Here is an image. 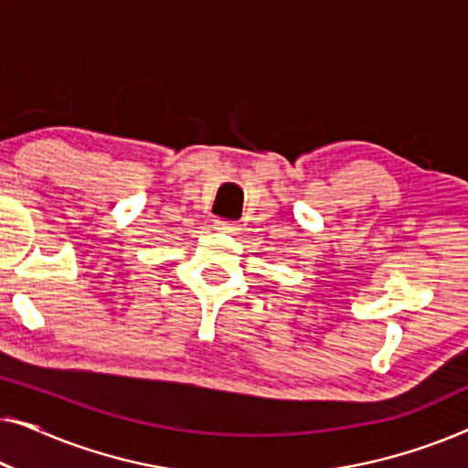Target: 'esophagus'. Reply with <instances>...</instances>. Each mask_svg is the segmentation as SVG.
<instances>
[{"instance_id": "obj_1", "label": "esophagus", "mask_w": 468, "mask_h": 468, "mask_svg": "<svg viewBox=\"0 0 468 468\" xmlns=\"http://www.w3.org/2000/svg\"><path fill=\"white\" fill-rule=\"evenodd\" d=\"M215 229H219V232H223V234H236L239 232V223H234V221H215Z\"/></svg>"}]
</instances>
